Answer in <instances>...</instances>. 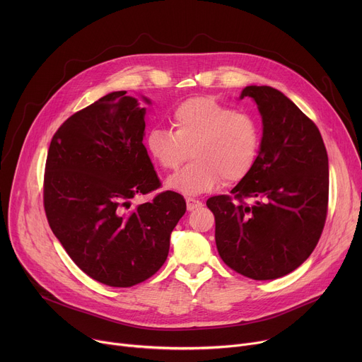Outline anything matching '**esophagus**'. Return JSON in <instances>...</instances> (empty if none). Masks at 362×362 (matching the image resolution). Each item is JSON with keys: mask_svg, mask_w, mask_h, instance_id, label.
Here are the masks:
<instances>
[{"mask_svg": "<svg viewBox=\"0 0 362 362\" xmlns=\"http://www.w3.org/2000/svg\"><path fill=\"white\" fill-rule=\"evenodd\" d=\"M186 206H187V211L192 212V211L202 208V202L197 199H193V197H186Z\"/></svg>", "mask_w": 362, "mask_h": 362, "instance_id": "esophagus-1", "label": "esophagus"}]
</instances>
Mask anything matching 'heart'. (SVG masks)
<instances>
[{
	"label": "heart",
	"instance_id": "heart-1",
	"mask_svg": "<svg viewBox=\"0 0 362 362\" xmlns=\"http://www.w3.org/2000/svg\"><path fill=\"white\" fill-rule=\"evenodd\" d=\"M172 129H151L146 137L150 156L163 170H176L190 150L192 162L170 176L166 186L183 194L238 183L255 168L261 147L256 119L212 97L183 100L170 113Z\"/></svg>",
	"mask_w": 362,
	"mask_h": 362
}]
</instances>
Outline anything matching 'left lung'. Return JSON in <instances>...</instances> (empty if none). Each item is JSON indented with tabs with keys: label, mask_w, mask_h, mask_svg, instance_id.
I'll return each mask as SVG.
<instances>
[{
	"label": "left lung",
	"mask_w": 362,
	"mask_h": 362,
	"mask_svg": "<svg viewBox=\"0 0 362 362\" xmlns=\"http://www.w3.org/2000/svg\"><path fill=\"white\" fill-rule=\"evenodd\" d=\"M264 136L252 172L232 194L209 197L222 261L255 281L295 271L315 249L328 214V154L317 124L279 90L247 86Z\"/></svg>",
	"instance_id": "obj_1"
}]
</instances>
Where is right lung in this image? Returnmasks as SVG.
Wrapping results in <instances>:
<instances>
[{
	"instance_id": "add662e5",
	"label": "right lung",
	"mask_w": 362,
	"mask_h": 362,
	"mask_svg": "<svg viewBox=\"0 0 362 362\" xmlns=\"http://www.w3.org/2000/svg\"><path fill=\"white\" fill-rule=\"evenodd\" d=\"M124 94L101 97L59 127L42 186L48 225L73 262L115 288L137 285L163 267L186 212L183 196L172 190L130 209V199L162 183L143 144L146 109Z\"/></svg>"
}]
</instances>
